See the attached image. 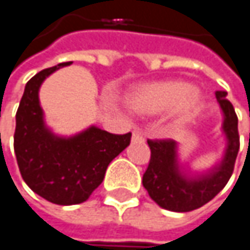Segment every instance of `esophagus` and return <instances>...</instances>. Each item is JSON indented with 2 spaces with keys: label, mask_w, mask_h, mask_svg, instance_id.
<instances>
[{
  "label": "esophagus",
  "mask_w": 250,
  "mask_h": 250,
  "mask_svg": "<svg viewBox=\"0 0 250 250\" xmlns=\"http://www.w3.org/2000/svg\"><path fill=\"white\" fill-rule=\"evenodd\" d=\"M131 142L133 143H139V142H145V137L140 131H133V136H131Z\"/></svg>",
  "instance_id": "34e87169"
}]
</instances>
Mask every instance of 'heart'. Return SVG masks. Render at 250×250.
<instances>
[{
  "label": "heart",
  "instance_id": "1",
  "mask_svg": "<svg viewBox=\"0 0 250 250\" xmlns=\"http://www.w3.org/2000/svg\"><path fill=\"white\" fill-rule=\"evenodd\" d=\"M127 108L139 116H156L171 110L175 125L191 122L203 108L204 97L197 86L181 79L136 85L125 95Z\"/></svg>",
  "mask_w": 250,
  "mask_h": 250
}]
</instances>
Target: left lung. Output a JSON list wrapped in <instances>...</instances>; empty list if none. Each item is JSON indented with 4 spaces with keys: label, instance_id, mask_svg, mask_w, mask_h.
Listing matches in <instances>:
<instances>
[{
    "label": "left lung",
    "instance_id": "left-lung-1",
    "mask_svg": "<svg viewBox=\"0 0 250 250\" xmlns=\"http://www.w3.org/2000/svg\"><path fill=\"white\" fill-rule=\"evenodd\" d=\"M226 95V91L216 92L223 114L225 152L222 159L210 169L194 172L181 164L175 140H147L150 162L142 182L159 207L176 213L192 211L213 200L230 179L239 152V131L237 116Z\"/></svg>",
    "mask_w": 250,
    "mask_h": 250
}]
</instances>
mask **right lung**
I'll use <instances>...</instances> for the list:
<instances>
[{"label": "right lung", "mask_w": 250, "mask_h": 250, "mask_svg": "<svg viewBox=\"0 0 250 250\" xmlns=\"http://www.w3.org/2000/svg\"><path fill=\"white\" fill-rule=\"evenodd\" d=\"M68 65L71 62L43 69L25 83L14 133V152L24 182L37 195L59 206L86 201L131 137V133L113 134L97 125L72 136L52 131L44 122L39 91L47 76Z\"/></svg>", "instance_id": "obj_1"}]
</instances>
